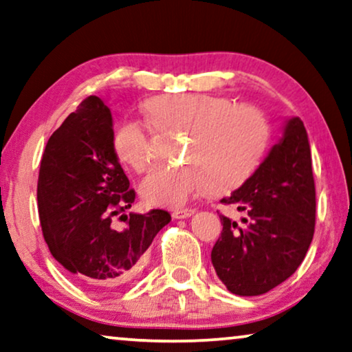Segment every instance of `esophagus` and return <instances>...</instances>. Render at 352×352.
<instances>
[{"mask_svg": "<svg viewBox=\"0 0 352 352\" xmlns=\"http://www.w3.org/2000/svg\"><path fill=\"white\" fill-rule=\"evenodd\" d=\"M196 210L192 208H185V210H174V213H172V217L175 219H185V218H190L194 214Z\"/></svg>", "mask_w": 352, "mask_h": 352, "instance_id": "esophagus-1", "label": "esophagus"}]
</instances>
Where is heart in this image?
I'll use <instances>...</instances> for the list:
<instances>
[{
	"label": "heart",
	"instance_id": "1",
	"mask_svg": "<svg viewBox=\"0 0 352 352\" xmlns=\"http://www.w3.org/2000/svg\"><path fill=\"white\" fill-rule=\"evenodd\" d=\"M146 113L161 131L188 133L183 162L155 167L140 183L148 206L182 207L201 191L228 192L258 169L270 142V124L258 107L234 104L206 93L158 96L146 102ZM113 148L135 172L151 161V131L139 120H124L115 129Z\"/></svg>",
	"mask_w": 352,
	"mask_h": 352
}]
</instances>
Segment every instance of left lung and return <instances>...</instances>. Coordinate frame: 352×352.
<instances>
[{"label":"left lung","instance_id":"obj_1","mask_svg":"<svg viewBox=\"0 0 352 352\" xmlns=\"http://www.w3.org/2000/svg\"><path fill=\"white\" fill-rule=\"evenodd\" d=\"M221 202L248 213L243 226L219 217L223 232L212 264L228 291L261 296L287 280L310 248L316 219L310 142L300 118L286 120L283 138L254 174Z\"/></svg>","mask_w":352,"mask_h":352}]
</instances>
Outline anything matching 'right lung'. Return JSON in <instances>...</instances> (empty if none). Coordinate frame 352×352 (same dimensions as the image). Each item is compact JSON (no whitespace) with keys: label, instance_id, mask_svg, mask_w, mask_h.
<instances>
[{"label":"right lung","instance_id":"add662e5","mask_svg":"<svg viewBox=\"0 0 352 352\" xmlns=\"http://www.w3.org/2000/svg\"><path fill=\"white\" fill-rule=\"evenodd\" d=\"M129 188L113 148V120L101 98L83 99L50 135L41 160L38 207L54 258L82 285L112 291L133 276L155 235L170 221L166 210L122 214Z\"/></svg>","mask_w":352,"mask_h":352}]
</instances>
